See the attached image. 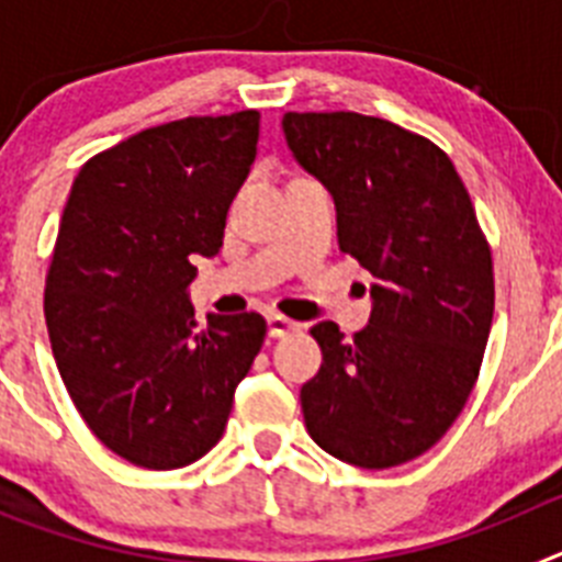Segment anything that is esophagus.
<instances>
[{"instance_id": "1", "label": "esophagus", "mask_w": 562, "mask_h": 562, "mask_svg": "<svg viewBox=\"0 0 562 562\" xmlns=\"http://www.w3.org/2000/svg\"><path fill=\"white\" fill-rule=\"evenodd\" d=\"M267 329H270V337H284L290 335V331L301 329V324H295V321H290V317L272 312V315H267Z\"/></svg>"}]
</instances>
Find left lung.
Here are the masks:
<instances>
[{
	"label": "left lung",
	"mask_w": 562,
	"mask_h": 562,
	"mask_svg": "<svg viewBox=\"0 0 562 562\" xmlns=\"http://www.w3.org/2000/svg\"><path fill=\"white\" fill-rule=\"evenodd\" d=\"M286 146L329 188L337 241L376 278L355 337L312 326L324 351L301 389L306 430L366 470L405 464L448 434L479 380L493 326V252L450 157L357 112H286Z\"/></svg>",
	"instance_id": "8db88e82"
}]
</instances>
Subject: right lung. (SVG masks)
Returning <instances> with one entry per match:
<instances>
[{
    "label": "right lung",
    "mask_w": 562,
    "mask_h": 562,
    "mask_svg": "<svg viewBox=\"0 0 562 562\" xmlns=\"http://www.w3.org/2000/svg\"><path fill=\"white\" fill-rule=\"evenodd\" d=\"M258 112L182 117L132 134L78 171L49 261L44 317L58 374L89 430L146 470L222 439L261 351L258 312L196 324L188 284L216 256L250 173Z\"/></svg>",
    "instance_id": "obj_1"
}]
</instances>
